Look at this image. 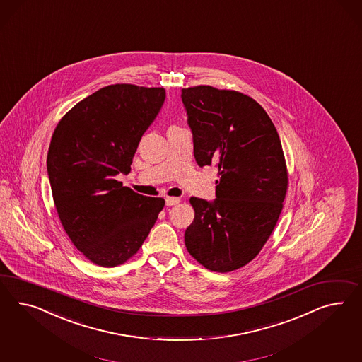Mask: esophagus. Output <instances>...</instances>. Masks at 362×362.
<instances>
[{
    "mask_svg": "<svg viewBox=\"0 0 362 362\" xmlns=\"http://www.w3.org/2000/svg\"><path fill=\"white\" fill-rule=\"evenodd\" d=\"M180 203V199L179 197H171V196H167L166 197V206H176Z\"/></svg>",
    "mask_w": 362,
    "mask_h": 362,
    "instance_id": "1",
    "label": "esophagus"
}]
</instances>
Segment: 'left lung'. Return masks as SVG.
Returning a JSON list of instances; mask_svg holds the SVG:
<instances>
[{"instance_id": "1", "label": "left lung", "mask_w": 362, "mask_h": 362, "mask_svg": "<svg viewBox=\"0 0 362 362\" xmlns=\"http://www.w3.org/2000/svg\"><path fill=\"white\" fill-rule=\"evenodd\" d=\"M182 101L196 163L218 170L215 200L189 199L195 218L187 250L211 272H233L255 259L282 212V144L264 107L241 92L197 86L182 89Z\"/></svg>"}]
</instances>
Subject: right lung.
Masks as SVG:
<instances>
[{
  "label": "right lung",
  "instance_id": "right-lung-1",
  "mask_svg": "<svg viewBox=\"0 0 362 362\" xmlns=\"http://www.w3.org/2000/svg\"><path fill=\"white\" fill-rule=\"evenodd\" d=\"M166 90L113 84L81 100L59 121L47 173L60 223L72 244L103 267L137 253L165 206L116 180L129 174L138 144Z\"/></svg>",
  "mask_w": 362,
  "mask_h": 362
}]
</instances>
